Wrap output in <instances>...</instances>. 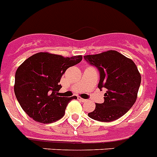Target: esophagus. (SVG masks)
Instances as JSON below:
<instances>
[{
    "mask_svg": "<svg viewBox=\"0 0 157 157\" xmlns=\"http://www.w3.org/2000/svg\"><path fill=\"white\" fill-rule=\"evenodd\" d=\"M78 100H80V101H82V102H85V101H87V100H86V99L82 98L81 97H78Z\"/></svg>",
    "mask_w": 157,
    "mask_h": 157,
    "instance_id": "34e87169",
    "label": "esophagus"
}]
</instances>
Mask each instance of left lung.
I'll return each instance as SVG.
<instances>
[{
  "label": "left lung",
  "mask_w": 157,
  "mask_h": 157,
  "mask_svg": "<svg viewBox=\"0 0 157 157\" xmlns=\"http://www.w3.org/2000/svg\"><path fill=\"white\" fill-rule=\"evenodd\" d=\"M84 59L100 72L99 89H106L104 102L96 103L95 109L88 113V116L103 122L113 121L122 117L137 98L141 76L136 64L113 50L88 55Z\"/></svg>",
  "instance_id": "8db88e82"
}]
</instances>
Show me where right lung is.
I'll return each mask as SVG.
<instances>
[{
    "mask_svg": "<svg viewBox=\"0 0 157 157\" xmlns=\"http://www.w3.org/2000/svg\"><path fill=\"white\" fill-rule=\"evenodd\" d=\"M82 59V56L63 57L49 52H39L27 59L15 75V95L23 110L44 124L62 118L68 103L77 97H60V79L67 68Z\"/></svg>",
    "mask_w": 157,
    "mask_h": 157,
    "instance_id": "obj_1",
    "label": "right lung"
}]
</instances>
